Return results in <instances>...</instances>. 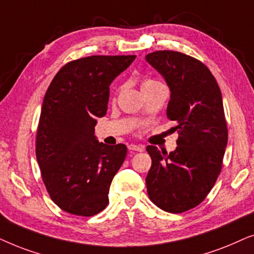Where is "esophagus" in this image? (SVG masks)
<instances>
[{"label": "esophagus", "mask_w": 254, "mask_h": 254, "mask_svg": "<svg viewBox=\"0 0 254 254\" xmlns=\"http://www.w3.org/2000/svg\"><path fill=\"white\" fill-rule=\"evenodd\" d=\"M129 150L130 151H137V152H143L145 150V147L143 145H129Z\"/></svg>", "instance_id": "34e87169"}]
</instances>
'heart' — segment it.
Listing matches in <instances>:
<instances>
[{
    "label": "heart",
    "mask_w": 254,
    "mask_h": 254,
    "mask_svg": "<svg viewBox=\"0 0 254 254\" xmlns=\"http://www.w3.org/2000/svg\"><path fill=\"white\" fill-rule=\"evenodd\" d=\"M159 83L158 81H154V80H151V79H146L144 80L143 82H141V89H145V88L150 87V86H153V84H157Z\"/></svg>",
    "instance_id": "heart-1"
}]
</instances>
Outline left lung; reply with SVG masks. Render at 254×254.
Instances as JSON below:
<instances>
[{
	"mask_svg": "<svg viewBox=\"0 0 254 254\" xmlns=\"http://www.w3.org/2000/svg\"><path fill=\"white\" fill-rule=\"evenodd\" d=\"M145 59L170 87L167 118L179 133L171 153L146 147L152 159L147 194L162 210L180 214L207 197L222 171L228 125L221 89L208 67L187 54L165 50Z\"/></svg>",
	"mask_w": 254,
	"mask_h": 254,
	"instance_id": "left-lung-1",
	"label": "left lung"
}]
</instances>
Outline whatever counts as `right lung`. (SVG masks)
I'll list each match as a JSON object with an SVG mask.
<instances>
[{
  "label": "right lung",
  "instance_id": "obj_1",
  "mask_svg": "<svg viewBox=\"0 0 254 254\" xmlns=\"http://www.w3.org/2000/svg\"><path fill=\"white\" fill-rule=\"evenodd\" d=\"M136 56H92L67 63L47 88L36 157L50 197L68 214L89 217L109 203L111 181L127 157L124 144L95 137L108 110L109 86Z\"/></svg>",
  "mask_w": 254,
  "mask_h": 254
}]
</instances>
